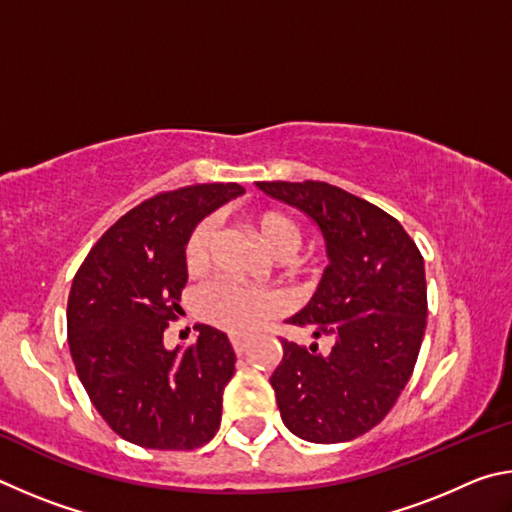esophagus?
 Segmentation results:
<instances>
[{"instance_id": "esophagus-1", "label": "esophagus", "mask_w": 512, "mask_h": 512, "mask_svg": "<svg viewBox=\"0 0 512 512\" xmlns=\"http://www.w3.org/2000/svg\"><path fill=\"white\" fill-rule=\"evenodd\" d=\"M230 343H232V348H235L237 354H244L246 348H248V339H244V336H232Z\"/></svg>"}]
</instances>
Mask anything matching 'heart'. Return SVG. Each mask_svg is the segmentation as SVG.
<instances>
[{
	"mask_svg": "<svg viewBox=\"0 0 512 512\" xmlns=\"http://www.w3.org/2000/svg\"><path fill=\"white\" fill-rule=\"evenodd\" d=\"M250 225L264 246L280 259L289 257L300 244V225L280 210H259L250 216ZM214 237L216 225L212 219H203L189 232L183 259L192 275H201L210 266ZM280 309L282 300L275 293L253 291L228 280L212 282L196 296L198 316L232 334L253 332L264 320L280 314Z\"/></svg>",
	"mask_w": 512,
	"mask_h": 512,
	"instance_id": "1",
	"label": "heart"
}]
</instances>
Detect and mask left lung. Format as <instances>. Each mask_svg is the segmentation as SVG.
<instances>
[{
  "mask_svg": "<svg viewBox=\"0 0 512 512\" xmlns=\"http://www.w3.org/2000/svg\"><path fill=\"white\" fill-rule=\"evenodd\" d=\"M323 232L329 266L287 323L329 336L332 350L282 339L271 375L282 422L309 443H345L386 418L418 361L427 327L424 259L400 221L341 187L257 183Z\"/></svg>",
  "mask_w": 512,
  "mask_h": 512,
  "instance_id": "left-lung-1",
  "label": "left lung"
}]
</instances>
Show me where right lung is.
Listing matches in <instances>:
<instances>
[{"label": "right lung", "mask_w": 512, "mask_h": 512, "mask_svg": "<svg viewBox=\"0 0 512 512\" xmlns=\"http://www.w3.org/2000/svg\"><path fill=\"white\" fill-rule=\"evenodd\" d=\"M239 194L237 183H210L149 198L106 230L74 277L69 352L94 409L128 443L196 449L219 431L237 361L228 336L196 325L194 345L167 350L164 329L180 314L189 232Z\"/></svg>", "instance_id": "add662e5"}]
</instances>
